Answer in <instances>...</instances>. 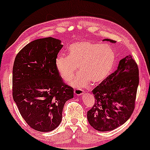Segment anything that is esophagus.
Here are the masks:
<instances>
[{
  "label": "esophagus",
  "instance_id": "34e87169",
  "mask_svg": "<svg viewBox=\"0 0 150 150\" xmlns=\"http://www.w3.org/2000/svg\"><path fill=\"white\" fill-rule=\"evenodd\" d=\"M74 94L76 96H80V95H83V90H81V89H75Z\"/></svg>",
  "mask_w": 150,
  "mask_h": 150
}]
</instances>
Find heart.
I'll return each instance as SVG.
<instances>
[{
  "label": "heart",
  "mask_w": 150,
  "mask_h": 150,
  "mask_svg": "<svg viewBox=\"0 0 150 150\" xmlns=\"http://www.w3.org/2000/svg\"><path fill=\"white\" fill-rule=\"evenodd\" d=\"M115 54L110 46L89 41L77 42L69 47V55H58L55 61L58 74L67 81L77 71L80 73L69 80L74 87L85 86L92 81L98 84L104 81L112 71Z\"/></svg>",
  "instance_id": "b5f03b06"
}]
</instances>
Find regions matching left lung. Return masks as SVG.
Returning <instances> with one entry per match:
<instances>
[{
  "label": "left lung",
  "instance_id": "1",
  "mask_svg": "<svg viewBox=\"0 0 150 150\" xmlns=\"http://www.w3.org/2000/svg\"><path fill=\"white\" fill-rule=\"evenodd\" d=\"M115 43V41L105 39ZM139 85L137 63L129 55L120 61L118 69L92 91L95 103L87 112L88 122L99 132L112 131L132 115Z\"/></svg>",
  "mask_w": 150,
  "mask_h": 150
}]
</instances>
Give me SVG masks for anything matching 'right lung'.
Returning a JSON list of instances; mask_svg holds the SVG:
<instances>
[{
	"label": "right lung",
	"instance_id": "right-lung-1",
	"mask_svg": "<svg viewBox=\"0 0 150 150\" xmlns=\"http://www.w3.org/2000/svg\"><path fill=\"white\" fill-rule=\"evenodd\" d=\"M63 46L50 37L35 40L18 52L13 63V100L24 121L38 132L56 129L65 103L74 98V89L65 84L55 67Z\"/></svg>",
	"mask_w": 150,
	"mask_h": 150
}]
</instances>
